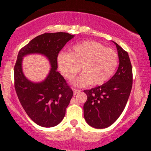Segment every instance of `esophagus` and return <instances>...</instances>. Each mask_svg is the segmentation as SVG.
Listing matches in <instances>:
<instances>
[{
	"instance_id": "1",
	"label": "esophagus",
	"mask_w": 151,
	"mask_h": 151,
	"mask_svg": "<svg viewBox=\"0 0 151 151\" xmlns=\"http://www.w3.org/2000/svg\"><path fill=\"white\" fill-rule=\"evenodd\" d=\"M73 91H74V95H76V94H77V93H78L80 92L81 90H79V89H73Z\"/></svg>"
}]
</instances>
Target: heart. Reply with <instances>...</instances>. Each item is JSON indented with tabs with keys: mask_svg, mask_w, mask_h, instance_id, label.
Returning <instances> with one entry per match:
<instances>
[{
	"mask_svg": "<svg viewBox=\"0 0 151 151\" xmlns=\"http://www.w3.org/2000/svg\"><path fill=\"white\" fill-rule=\"evenodd\" d=\"M58 63L62 74L70 80L80 72L81 67L84 74L74 81L76 85L81 86L90 83L102 85L111 78L116 70L119 55L112 48L89 40L72 47L71 53H60Z\"/></svg>",
	"mask_w": 151,
	"mask_h": 151,
	"instance_id": "b5f03b06",
	"label": "heart"
}]
</instances>
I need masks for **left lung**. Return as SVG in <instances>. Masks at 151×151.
I'll return each mask as SVG.
<instances>
[{"label":"left lung","instance_id":"8db88e82","mask_svg":"<svg viewBox=\"0 0 151 151\" xmlns=\"http://www.w3.org/2000/svg\"><path fill=\"white\" fill-rule=\"evenodd\" d=\"M114 44L119 59L116 74L103 85L84 91L87 96L84 104V119L95 129L107 128L117 120L132 89V66L129 54L117 43Z\"/></svg>","mask_w":151,"mask_h":151}]
</instances>
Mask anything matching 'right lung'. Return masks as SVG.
I'll use <instances>...</instances> for the list:
<instances>
[{"instance_id": "add662e5", "label": "right lung", "mask_w": 151, "mask_h": 151, "mask_svg": "<svg viewBox=\"0 0 151 151\" xmlns=\"http://www.w3.org/2000/svg\"><path fill=\"white\" fill-rule=\"evenodd\" d=\"M73 37L67 32H47L35 37L18 52L14 67L15 91L26 114L42 127H53L61 122L73 96V91L57 71L58 54ZM35 53L47 56L51 65L48 77L39 83L27 80L22 70V58Z\"/></svg>"}]
</instances>
